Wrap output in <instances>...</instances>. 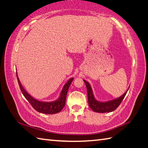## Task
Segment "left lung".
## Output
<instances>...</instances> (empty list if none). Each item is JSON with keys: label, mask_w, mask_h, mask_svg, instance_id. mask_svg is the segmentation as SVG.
I'll return each mask as SVG.
<instances>
[{"label": "left lung", "mask_w": 148, "mask_h": 148, "mask_svg": "<svg viewBox=\"0 0 148 148\" xmlns=\"http://www.w3.org/2000/svg\"><path fill=\"white\" fill-rule=\"evenodd\" d=\"M85 82L86 86L87 88L88 92V104L91 109L95 112L98 113H106V112H111L114 111L115 109L117 108L118 106L121 103V102L124 98L125 96L126 95L127 92L128 90L121 97L113 99L112 101H106V102H99L97 101L94 97V95L92 94V91L90 84L88 82L83 80Z\"/></svg>", "instance_id": "8db88e82"}]
</instances>
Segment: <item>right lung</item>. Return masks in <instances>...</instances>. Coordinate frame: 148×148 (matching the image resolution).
<instances>
[{
  "label": "right lung",
  "instance_id": "right-lung-1",
  "mask_svg": "<svg viewBox=\"0 0 148 148\" xmlns=\"http://www.w3.org/2000/svg\"><path fill=\"white\" fill-rule=\"evenodd\" d=\"M16 76L18 81V84L19 85L20 90L21 91L24 97L26 98L27 101H29V103L33 106V108L36 110L37 112L45 113V114H54L60 112L62 108L64 107L65 104H66V96L69 88L71 82H73L74 79L71 78L69 80L67 83L64 85V86L62 90V92L60 95V97L57 100L51 101V102H43L40 101L33 98L32 96H30L26 90L23 87L22 84H21L19 78L18 77V74L16 72Z\"/></svg>",
  "mask_w": 148,
  "mask_h": 148
}]
</instances>
